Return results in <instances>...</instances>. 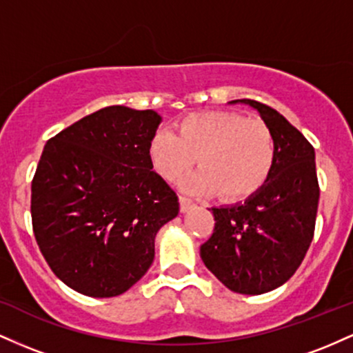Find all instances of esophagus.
Masks as SVG:
<instances>
[{
  "instance_id": "esophagus-1",
  "label": "esophagus",
  "mask_w": 353,
  "mask_h": 353,
  "mask_svg": "<svg viewBox=\"0 0 353 353\" xmlns=\"http://www.w3.org/2000/svg\"><path fill=\"white\" fill-rule=\"evenodd\" d=\"M179 204H181V212H188L189 209H192L194 205H196L192 201L188 199V197H182V196H179Z\"/></svg>"
}]
</instances>
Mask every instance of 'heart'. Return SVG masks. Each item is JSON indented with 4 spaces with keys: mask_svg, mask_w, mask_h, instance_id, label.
I'll list each match as a JSON object with an SVG mask.
<instances>
[{
    "mask_svg": "<svg viewBox=\"0 0 353 353\" xmlns=\"http://www.w3.org/2000/svg\"><path fill=\"white\" fill-rule=\"evenodd\" d=\"M152 168L165 181H177L190 165L201 171L184 181L192 194L242 201L262 189L272 174L277 145L270 129L236 112H197L177 124V134L157 129L148 143Z\"/></svg>",
    "mask_w": 353,
    "mask_h": 353,
    "instance_id": "1",
    "label": "heart"
}]
</instances>
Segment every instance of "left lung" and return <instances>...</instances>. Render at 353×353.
<instances>
[{
  "instance_id": "1",
  "label": "left lung",
  "mask_w": 353,
  "mask_h": 353,
  "mask_svg": "<svg viewBox=\"0 0 353 353\" xmlns=\"http://www.w3.org/2000/svg\"><path fill=\"white\" fill-rule=\"evenodd\" d=\"M249 104L274 134L272 174L254 196L212 208L214 232L201 245L205 267L237 294L259 295L285 283L302 264L314 239L319 208L315 151L281 112L252 99Z\"/></svg>"
}]
</instances>
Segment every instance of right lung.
Segmentation results:
<instances>
[{
	"label": "right lung",
	"instance_id": "obj_1",
	"mask_svg": "<svg viewBox=\"0 0 353 353\" xmlns=\"http://www.w3.org/2000/svg\"><path fill=\"white\" fill-rule=\"evenodd\" d=\"M163 117L109 106L44 145L31 184L36 242L59 281L89 297L131 289L154 261V239L179 214L148 156Z\"/></svg>",
	"mask_w": 353,
	"mask_h": 353
}]
</instances>
